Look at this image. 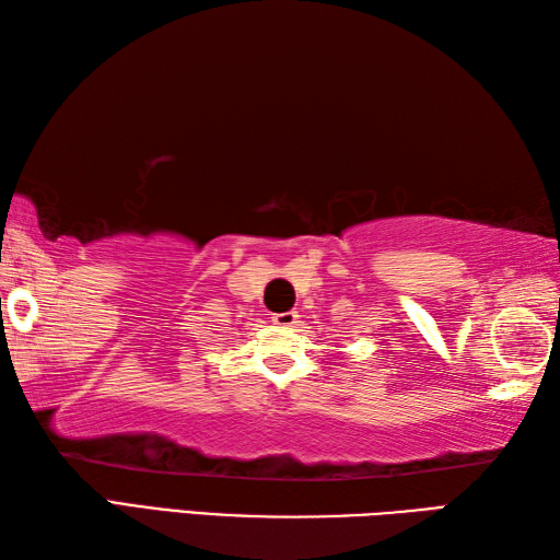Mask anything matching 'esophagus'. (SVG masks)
I'll return each instance as SVG.
<instances>
[{
  "mask_svg": "<svg viewBox=\"0 0 560 560\" xmlns=\"http://www.w3.org/2000/svg\"><path fill=\"white\" fill-rule=\"evenodd\" d=\"M271 323L273 325H279V327H283V329H291V327H295L301 323V315L295 313V311H289V313H277L271 317Z\"/></svg>",
  "mask_w": 560,
  "mask_h": 560,
  "instance_id": "esophagus-1",
  "label": "esophagus"
}]
</instances>
